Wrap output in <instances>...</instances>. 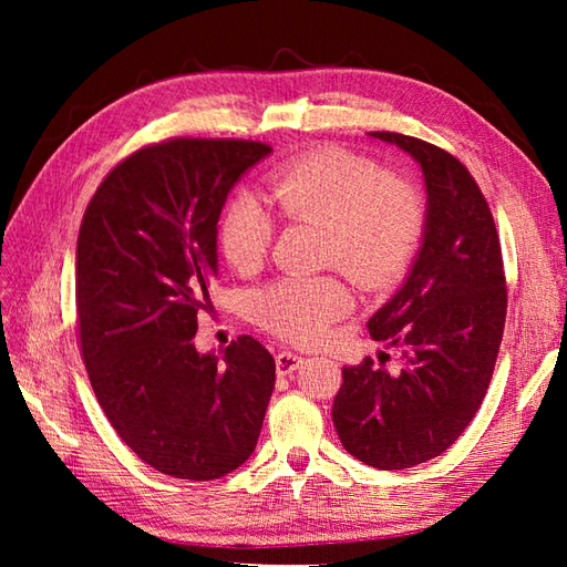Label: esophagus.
Segmentation results:
<instances>
[{"instance_id": "esophagus-1", "label": "esophagus", "mask_w": 567, "mask_h": 567, "mask_svg": "<svg viewBox=\"0 0 567 567\" xmlns=\"http://www.w3.org/2000/svg\"><path fill=\"white\" fill-rule=\"evenodd\" d=\"M305 357H300L298 352H290V350H284L277 354V373L279 375H288L293 373L298 367H302Z\"/></svg>"}]
</instances>
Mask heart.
Segmentation results:
<instances>
[{
    "label": "heart",
    "mask_w": 567,
    "mask_h": 567,
    "mask_svg": "<svg viewBox=\"0 0 567 567\" xmlns=\"http://www.w3.org/2000/svg\"><path fill=\"white\" fill-rule=\"evenodd\" d=\"M269 198L281 217L323 227V260L367 290L402 277L423 231L416 186L383 175L379 163L346 148H319L274 169ZM271 219L250 194H236L219 219L221 252L238 271L265 260ZM350 290L336 277H284L257 290L252 310L267 331L317 342L350 310Z\"/></svg>",
    "instance_id": "1"
}]
</instances>
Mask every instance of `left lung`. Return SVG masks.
<instances>
[{"label": "left lung", "mask_w": 567, "mask_h": 567, "mask_svg": "<svg viewBox=\"0 0 567 567\" xmlns=\"http://www.w3.org/2000/svg\"><path fill=\"white\" fill-rule=\"evenodd\" d=\"M400 146L425 179L421 250L406 281L369 319L400 359L342 369L333 425L354 458L381 471L425 463L452 447L485 400L506 321V277L489 205L452 153L416 136L369 132Z\"/></svg>", "instance_id": "8db88e82"}]
</instances>
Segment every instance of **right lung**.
Returning <instances> with one entry per match:
<instances>
[{"label":"right lung","mask_w":567,"mask_h":567,"mask_svg":"<svg viewBox=\"0 0 567 567\" xmlns=\"http://www.w3.org/2000/svg\"><path fill=\"white\" fill-rule=\"evenodd\" d=\"M271 148L177 136L134 151L84 210L75 257L80 350L96 400L151 468L215 480L255 452L274 357L250 336L194 346L217 277V219Z\"/></svg>","instance_id":"1"}]
</instances>
